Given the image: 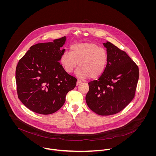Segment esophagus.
Returning <instances> with one entry per match:
<instances>
[{"label": "esophagus", "instance_id": "obj_1", "mask_svg": "<svg viewBox=\"0 0 156 156\" xmlns=\"http://www.w3.org/2000/svg\"><path fill=\"white\" fill-rule=\"evenodd\" d=\"M81 83H82L81 80H77V83H76V85H80Z\"/></svg>", "mask_w": 156, "mask_h": 156}]
</instances>
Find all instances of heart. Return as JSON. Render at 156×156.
<instances>
[{
  "mask_svg": "<svg viewBox=\"0 0 156 156\" xmlns=\"http://www.w3.org/2000/svg\"><path fill=\"white\" fill-rule=\"evenodd\" d=\"M108 62L106 50L92 43L71 45L70 52L65 51L61 57V63L68 73L79 66L76 74L80 79L98 77L105 71Z\"/></svg>",
  "mask_w": 156,
  "mask_h": 156,
  "instance_id": "b5f03b06",
  "label": "heart"
}]
</instances>
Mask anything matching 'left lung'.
<instances>
[{"label": "left lung", "mask_w": 156, "mask_h": 156, "mask_svg": "<svg viewBox=\"0 0 156 156\" xmlns=\"http://www.w3.org/2000/svg\"><path fill=\"white\" fill-rule=\"evenodd\" d=\"M108 55L107 67L97 80L88 83L86 102L100 115L116 114L133 99L139 79V68L124 51L111 43H103Z\"/></svg>", "instance_id": "left-lung-1"}]
</instances>
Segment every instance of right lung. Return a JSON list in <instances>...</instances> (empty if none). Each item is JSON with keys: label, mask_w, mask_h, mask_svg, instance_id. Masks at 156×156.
Instances as JSON below:
<instances>
[{"label": "right lung", "mask_w": 156, "mask_h": 156, "mask_svg": "<svg viewBox=\"0 0 156 156\" xmlns=\"http://www.w3.org/2000/svg\"><path fill=\"white\" fill-rule=\"evenodd\" d=\"M66 37L31 46L19 60L16 70L18 97L32 111L48 115L64 104L67 93L77 79L68 74L59 61Z\"/></svg>", "instance_id": "right-lung-1"}]
</instances>
